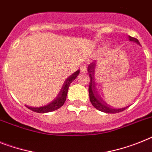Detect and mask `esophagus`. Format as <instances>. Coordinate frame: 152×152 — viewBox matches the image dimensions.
Here are the masks:
<instances>
[{"label": "esophagus", "mask_w": 152, "mask_h": 152, "mask_svg": "<svg viewBox=\"0 0 152 152\" xmlns=\"http://www.w3.org/2000/svg\"><path fill=\"white\" fill-rule=\"evenodd\" d=\"M80 72H81V73L83 74H85L87 72V69H86V67L85 66H82V67H80Z\"/></svg>", "instance_id": "34e87169"}]
</instances>
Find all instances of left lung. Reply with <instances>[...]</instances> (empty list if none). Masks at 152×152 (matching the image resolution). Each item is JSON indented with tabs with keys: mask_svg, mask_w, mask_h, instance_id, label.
<instances>
[{
	"mask_svg": "<svg viewBox=\"0 0 152 152\" xmlns=\"http://www.w3.org/2000/svg\"><path fill=\"white\" fill-rule=\"evenodd\" d=\"M129 40L131 42H134L137 44L140 45V42H138L137 39L133 38V37L129 36ZM94 65L90 64L88 66V72L90 73V86H89V95H90V100L91 102L92 105L94 106V107L100 111L104 112V113H117L119 112H121L126 109L127 107L120 108V109H115V108H112L111 107H109L107 104L104 103L103 100L100 99L99 95L97 94V90H96V86L95 80H94Z\"/></svg>",
	"mask_w": 152,
	"mask_h": 152,
	"instance_id": "obj_1",
	"label": "left lung"
}]
</instances>
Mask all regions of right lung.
<instances>
[{
  "label": "right lung",
  "instance_id": "1",
  "mask_svg": "<svg viewBox=\"0 0 152 152\" xmlns=\"http://www.w3.org/2000/svg\"><path fill=\"white\" fill-rule=\"evenodd\" d=\"M80 72V70H77L72 75H71L69 78L66 79V81L64 82V84H63V86L61 88L60 91H59L58 94L56 97V99L53 100V101H52L51 103L47 104V105L39 107H28V106H26V107L28 109H30L31 110H32V111L41 113L54 111V110H58V108H60L65 104V101L66 100V96H67V93H68V90L70 84L77 77Z\"/></svg>",
  "mask_w": 152,
  "mask_h": 152
}]
</instances>
